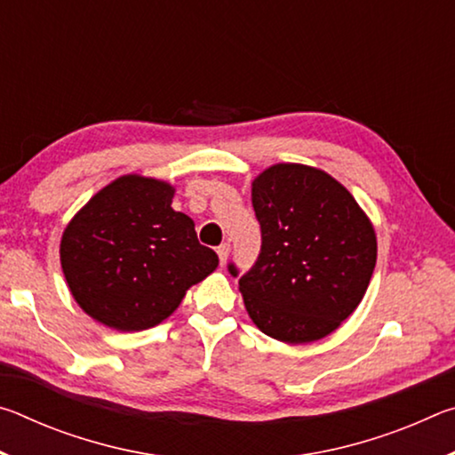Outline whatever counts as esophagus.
<instances>
[{
    "label": "esophagus",
    "mask_w": 455,
    "mask_h": 455,
    "mask_svg": "<svg viewBox=\"0 0 455 455\" xmlns=\"http://www.w3.org/2000/svg\"><path fill=\"white\" fill-rule=\"evenodd\" d=\"M228 252H230V244L228 243H222L219 249H217V255H219V259H220V265L225 267V263H227V259H228Z\"/></svg>",
    "instance_id": "34e87169"
}]
</instances>
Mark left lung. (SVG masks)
Wrapping results in <instances>:
<instances>
[{
	"label": "left lung",
	"mask_w": 455,
	"mask_h": 455,
	"mask_svg": "<svg viewBox=\"0 0 455 455\" xmlns=\"http://www.w3.org/2000/svg\"><path fill=\"white\" fill-rule=\"evenodd\" d=\"M251 198L263 244L238 281L246 313L276 341H319L363 301L377 260L373 222L341 182L307 164L265 168Z\"/></svg>",
	"instance_id": "left-lung-1"
}]
</instances>
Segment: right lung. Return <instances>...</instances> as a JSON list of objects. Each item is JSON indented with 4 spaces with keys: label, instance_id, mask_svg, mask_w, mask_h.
Segmentation results:
<instances>
[{
    "label": "right lung",
    "instance_id": "right-lung-1",
    "mask_svg": "<svg viewBox=\"0 0 455 455\" xmlns=\"http://www.w3.org/2000/svg\"><path fill=\"white\" fill-rule=\"evenodd\" d=\"M174 187L124 174L68 222L60 263L80 309L116 331L150 329L179 309L187 291L219 267L195 220L172 209Z\"/></svg>",
    "mask_w": 455,
    "mask_h": 455
}]
</instances>
